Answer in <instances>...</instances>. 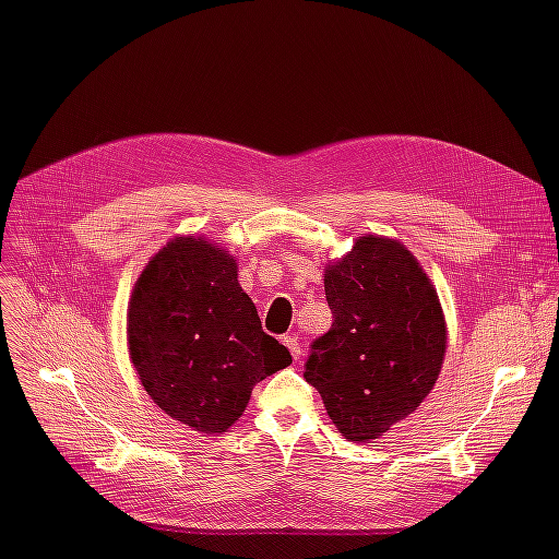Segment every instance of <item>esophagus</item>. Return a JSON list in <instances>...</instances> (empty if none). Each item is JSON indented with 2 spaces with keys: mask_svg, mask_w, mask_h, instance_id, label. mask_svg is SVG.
<instances>
[{
  "mask_svg": "<svg viewBox=\"0 0 559 559\" xmlns=\"http://www.w3.org/2000/svg\"><path fill=\"white\" fill-rule=\"evenodd\" d=\"M283 344L289 348L292 358H295V360H299V358H301V344H299L297 335H285V337H283Z\"/></svg>",
  "mask_w": 559,
  "mask_h": 559,
  "instance_id": "obj_1",
  "label": "esophagus"
}]
</instances>
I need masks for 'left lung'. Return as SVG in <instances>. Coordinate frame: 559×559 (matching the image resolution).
I'll list each match as a JSON object with an SVG mask.
<instances>
[{"label":"left lung","mask_w":559,"mask_h":559,"mask_svg":"<svg viewBox=\"0 0 559 559\" xmlns=\"http://www.w3.org/2000/svg\"><path fill=\"white\" fill-rule=\"evenodd\" d=\"M333 314L310 344L304 378L348 442H369L413 415L447 354L442 306L403 245L365 235L324 274Z\"/></svg>","instance_id":"left-lung-1"}]
</instances>
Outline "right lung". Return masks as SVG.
<instances>
[{"label": "right lung", "mask_w": 559, "mask_h": 559, "mask_svg": "<svg viewBox=\"0 0 559 559\" xmlns=\"http://www.w3.org/2000/svg\"><path fill=\"white\" fill-rule=\"evenodd\" d=\"M129 350L154 403L205 435L230 428L260 380L292 362L262 331L238 264L201 238H176L146 264L129 306Z\"/></svg>", "instance_id": "obj_1"}]
</instances>
